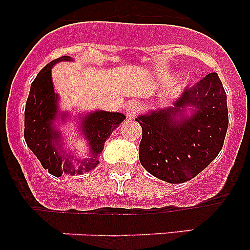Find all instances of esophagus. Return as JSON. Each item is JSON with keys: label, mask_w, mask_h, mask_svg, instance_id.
Here are the masks:
<instances>
[{"label": "esophagus", "mask_w": 250, "mask_h": 250, "mask_svg": "<svg viewBox=\"0 0 250 250\" xmlns=\"http://www.w3.org/2000/svg\"><path fill=\"white\" fill-rule=\"evenodd\" d=\"M143 109V105L139 101H130L126 104V107H125V111H126L127 118L132 119L135 118L136 114H139V111Z\"/></svg>", "instance_id": "obj_1"}]
</instances>
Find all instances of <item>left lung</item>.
<instances>
[{
	"instance_id": "obj_1",
	"label": "left lung",
	"mask_w": 250,
	"mask_h": 250,
	"mask_svg": "<svg viewBox=\"0 0 250 250\" xmlns=\"http://www.w3.org/2000/svg\"><path fill=\"white\" fill-rule=\"evenodd\" d=\"M192 109V115L185 112ZM141 165L171 184L195 178L218 156L228 130L227 94L216 72L184 90L174 106L136 119Z\"/></svg>"
}]
</instances>
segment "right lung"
Returning a JSON list of instances; mask_svg holds the SVG:
<instances>
[{"label": "right lung", "mask_w": 250, "mask_h": 250, "mask_svg": "<svg viewBox=\"0 0 250 250\" xmlns=\"http://www.w3.org/2000/svg\"><path fill=\"white\" fill-rule=\"evenodd\" d=\"M60 61H72L70 56H62L51 61L39 72L31 83L30 94L25 109V140L31 151L40 160L43 169L54 176L62 174H83L95 169L99 164V155L103 152L104 144L111 135L112 130L125 119L121 112L92 111L81 120V132L87 140L90 158L74 165V156L62 154L61 134L54 126V120L59 115V95L55 92L51 68ZM66 114L61 115L65 119Z\"/></svg>", "instance_id": "add662e5"}]
</instances>
